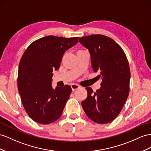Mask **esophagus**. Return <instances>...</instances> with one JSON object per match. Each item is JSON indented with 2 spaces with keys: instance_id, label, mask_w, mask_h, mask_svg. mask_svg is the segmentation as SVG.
I'll return each instance as SVG.
<instances>
[{
  "instance_id": "obj_1",
  "label": "esophagus",
  "mask_w": 151,
  "mask_h": 151,
  "mask_svg": "<svg viewBox=\"0 0 151 151\" xmlns=\"http://www.w3.org/2000/svg\"><path fill=\"white\" fill-rule=\"evenodd\" d=\"M71 87L73 91H75L80 88V86H78V85H76V84H72Z\"/></svg>"
}]
</instances>
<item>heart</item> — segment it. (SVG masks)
I'll return each mask as SVG.
<instances>
[{"mask_svg":"<svg viewBox=\"0 0 151 151\" xmlns=\"http://www.w3.org/2000/svg\"><path fill=\"white\" fill-rule=\"evenodd\" d=\"M79 51H82V50H79Z\"/></svg>","mask_w":151,"mask_h":151,"instance_id":"b5f03b06","label":"heart"}]
</instances>
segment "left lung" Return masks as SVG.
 <instances>
[{"label": "left lung", "mask_w": 151, "mask_h": 151, "mask_svg": "<svg viewBox=\"0 0 151 151\" xmlns=\"http://www.w3.org/2000/svg\"><path fill=\"white\" fill-rule=\"evenodd\" d=\"M78 41L91 53L92 68L101 78V88L93 92L86 87L87 98L82 106L88 117L107 124L121 112L129 92L130 69L124 52L112 39L101 34L80 37Z\"/></svg>", "instance_id": "1"}]
</instances>
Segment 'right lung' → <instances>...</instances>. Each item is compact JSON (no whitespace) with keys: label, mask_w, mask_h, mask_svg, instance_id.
Segmentation results:
<instances>
[{"label":"right lung","mask_w":151,"mask_h":151,"mask_svg":"<svg viewBox=\"0 0 151 151\" xmlns=\"http://www.w3.org/2000/svg\"><path fill=\"white\" fill-rule=\"evenodd\" d=\"M78 38L42 37L32 42L22 57L18 89L25 110L35 122L48 124L61 116L71 88L65 85L53 89L52 72L59 68L65 50L75 45Z\"/></svg>","instance_id":"add662e5"}]
</instances>
